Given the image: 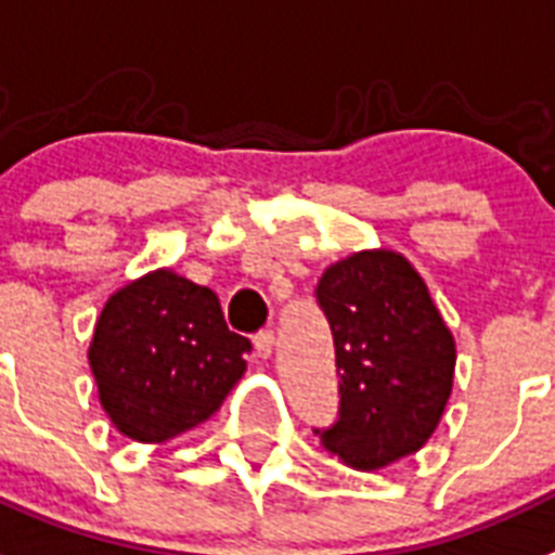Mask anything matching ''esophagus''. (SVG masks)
I'll return each mask as SVG.
<instances>
[{
    "mask_svg": "<svg viewBox=\"0 0 555 555\" xmlns=\"http://www.w3.org/2000/svg\"><path fill=\"white\" fill-rule=\"evenodd\" d=\"M255 351H258V357H272L274 351V332L272 328H263V332L255 334Z\"/></svg>",
    "mask_w": 555,
    "mask_h": 555,
    "instance_id": "esophagus-1",
    "label": "esophagus"
}]
</instances>
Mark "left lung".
Here are the masks:
<instances>
[{
    "instance_id": "1",
    "label": "left lung",
    "mask_w": 555,
    "mask_h": 555,
    "mask_svg": "<svg viewBox=\"0 0 555 555\" xmlns=\"http://www.w3.org/2000/svg\"><path fill=\"white\" fill-rule=\"evenodd\" d=\"M334 334L340 409L314 428L357 470L420 451L451 397L456 349L428 286L397 251H357L314 288Z\"/></svg>"
}]
</instances>
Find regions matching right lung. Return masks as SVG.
Returning <instances> with one entry per match:
<instances>
[{"mask_svg":"<svg viewBox=\"0 0 555 555\" xmlns=\"http://www.w3.org/2000/svg\"><path fill=\"white\" fill-rule=\"evenodd\" d=\"M249 337L229 332L212 288L158 269L118 288L90 343L104 411L139 442H167L218 411L246 371Z\"/></svg>","mask_w":555,"mask_h":555,"instance_id":"right-lung-1","label":"right lung"}]
</instances>
